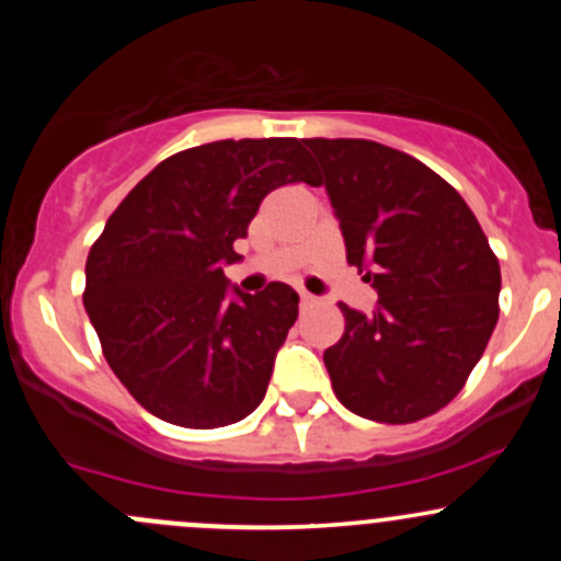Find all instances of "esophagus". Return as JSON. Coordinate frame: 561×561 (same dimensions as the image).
I'll list each match as a JSON object with an SVG mask.
<instances>
[{"instance_id": "obj_1", "label": "esophagus", "mask_w": 561, "mask_h": 561, "mask_svg": "<svg viewBox=\"0 0 561 561\" xmlns=\"http://www.w3.org/2000/svg\"><path fill=\"white\" fill-rule=\"evenodd\" d=\"M298 298H301V309H309V307H314V296H309V293H298Z\"/></svg>"}]
</instances>
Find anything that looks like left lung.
<instances>
[{
	"label": "left lung",
	"instance_id": "8db88e82",
	"mask_svg": "<svg viewBox=\"0 0 561 561\" xmlns=\"http://www.w3.org/2000/svg\"><path fill=\"white\" fill-rule=\"evenodd\" d=\"M320 162L347 263L377 309L339 304L322 360L336 399L377 423H415L463 388L500 317V260L454 186L415 157L360 138L304 140Z\"/></svg>",
	"mask_w": 561,
	"mask_h": 561
}]
</instances>
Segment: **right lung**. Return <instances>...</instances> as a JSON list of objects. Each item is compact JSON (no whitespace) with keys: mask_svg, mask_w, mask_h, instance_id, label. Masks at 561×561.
Wrapping results in <instances>:
<instances>
[{"mask_svg":"<svg viewBox=\"0 0 561 561\" xmlns=\"http://www.w3.org/2000/svg\"><path fill=\"white\" fill-rule=\"evenodd\" d=\"M296 181L317 184L298 138L195 146L138 181L89 249L83 307L107 366L160 421L217 428L263 401L298 293L228 298L225 265L263 197Z\"/></svg>","mask_w":561,"mask_h":561,"instance_id":"add662e5","label":"right lung"}]
</instances>
